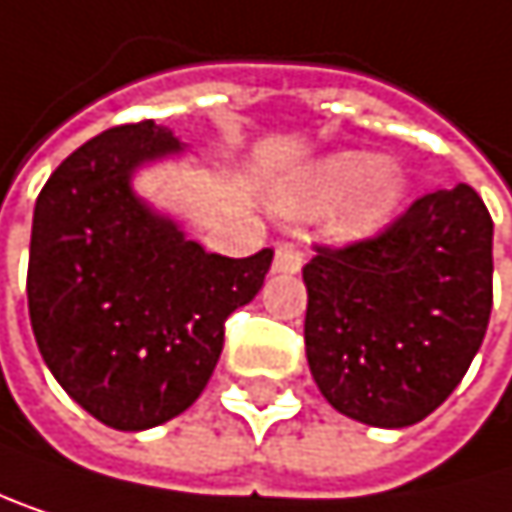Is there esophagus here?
<instances>
[{"label": "esophagus", "mask_w": 512, "mask_h": 512, "mask_svg": "<svg viewBox=\"0 0 512 512\" xmlns=\"http://www.w3.org/2000/svg\"><path fill=\"white\" fill-rule=\"evenodd\" d=\"M304 265V250L295 241H280L274 253V271L277 274H295Z\"/></svg>", "instance_id": "1"}]
</instances>
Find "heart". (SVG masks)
Returning <instances> with one entry per match:
<instances>
[{
  "label": "heart",
  "instance_id": "1",
  "mask_svg": "<svg viewBox=\"0 0 512 512\" xmlns=\"http://www.w3.org/2000/svg\"><path fill=\"white\" fill-rule=\"evenodd\" d=\"M405 190L408 178L396 157L340 151L319 160L295 181L289 190V205L304 214L334 208V235L367 238L393 217L405 199Z\"/></svg>",
  "mask_w": 512,
  "mask_h": 512
}]
</instances>
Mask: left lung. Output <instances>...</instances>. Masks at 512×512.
Segmentation results:
<instances>
[{
  "instance_id": "8db88e82",
  "label": "left lung",
  "mask_w": 512,
  "mask_h": 512,
  "mask_svg": "<svg viewBox=\"0 0 512 512\" xmlns=\"http://www.w3.org/2000/svg\"><path fill=\"white\" fill-rule=\"evenodd\" d=\"M304 343L322 396L370 426L432 414L468 373L492 313V217L468 187L411 202L387 229L316 244Z\"/></svg>"
}]
</instances>
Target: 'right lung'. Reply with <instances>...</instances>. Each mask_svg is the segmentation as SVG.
I'll return each instance as SVG.
<instances>
[{
    "instance_id": "obj_1",
    "label": "right lung",
    "mask_w": 512,
    "mask_h": 512,
    "mask_svg": "<svg viewBox=\"0 0 512 512\" xmlns=\"http://www.w3.org/2000/svg\"><path fill=\"white\" fill-rule=\"evenodd\" d=\"M151 119L68 154L35 202L29 319L56 382L113 429H148L196 402L226 319L265 283L274 250L205 253L130 190L145 160L178 151Z\"/></svg>"
}]
</instances>
